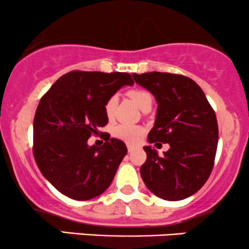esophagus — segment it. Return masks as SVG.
I'll return each mask as SVG.
<instances>
[{"mask_svg": "<svg viewBox=\"0 0 249 249\" xmlns=\"http://www.w3.org/2000/svg\"><path fill=\"white\" fill-rule=\"evenodd\" d=\"M137 148V146H134V145H127V151L128 152H132V151H134Z\"/></svg>", "mask_w": 249, "mask_h": 249, "instance_id": "obj_1", "label": "esophagus"}]
</instances>
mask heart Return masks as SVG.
<instances>
[{
  "label": "heart",
  "instance_id": "1",
  "mask_svg": "<svg viewBox=\"0 0 249 249\" xmlns=\"http://www.w3.org/2000/svg\"><path fill=\"white\" fill-rule=\"evenodd\" d=\"M128 96L133 99V102L138 105L139 107H142L147 103L152 102V96L145 90H131L128 92ZM117 102H118V97L116 95L108 97L107 101L105 102L104 105V111L105 115L108 118L113 116V112H115V108L117 105ZM144 133V127L139 126V125H132V124H117L112 127V134L116 137V138L122 139V141L126 142H137L141 139V137Z\"/></svg>",
  "mask_w": 249,
  "mask_h": 249
}]
</instances>
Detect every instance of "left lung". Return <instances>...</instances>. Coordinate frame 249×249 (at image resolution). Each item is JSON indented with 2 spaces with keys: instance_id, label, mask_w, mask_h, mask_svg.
Listing matches in <instances>:
<instances>
[{
  "instance_id": "8db88e82",
  "label": "left lung",
  "mask_w": 249,
  "mask_h": 249,
  "mask_svg": "<svg viewBox=\"0 0 249 249\" xmlns=\"http://www.w3.org/2000/svg\"><path fill=\"white\" fill-rule=\"evenodd\" d=\"M132 76L158 104L148 142L170 144L162 157L144 146L147 158L141 167L142 178L159 198L186 199L204 186L212 172L219 138L215 112L201 88L188 77L157 71Z\"/></svg>"
}]
</instances>
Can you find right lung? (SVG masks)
I'll return each mask as SVG.
<instances>
[{
    "label": "right lung",
    "mask_w": 249,
    "mask_h": 249,
    "mask_svg": "<svg viewBox=\"0 0 249 249\" xmlns=\"http://www.w3.org/2000/svg\"><path fill=\"white\" fill-rule=\"evenodd\" d=\"M133 84L126 72L71 71L41 98L34 118V157L44 178L62 194L83 201L110 186L126 145L108 136L103 146H89L88 139L107 124L108 97Z\"/></svg>",
    "instance_id": "1"
}]
</instances>
